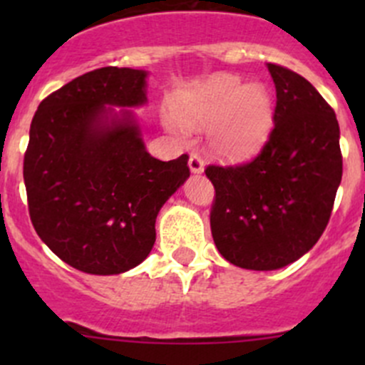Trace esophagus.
<instances>
[{"label":"esophagus","instance_id":"34e87169","mask_svg":"<svg viewBox=\"0 0 365 365\" xmlns=\"http://www.w3.org/2000/svg\"><path fill=\"white\" fill-rule=\"evenodd\" d=\"M189 168H190V171L196 173V175H200V173L205 171V162L200 155H197V153H190Z\"/></svg>","mask_w":365,"mask_h":365}]
</instances>
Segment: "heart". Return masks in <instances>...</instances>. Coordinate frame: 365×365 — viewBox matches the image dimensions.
Returning <instances> with one entry per match:
<instances>
[{
    "instance_id": "obj_1",
    "label": "heart",
    "mask_w": 365,
    "mask_h": 365,
    "mask_svg": "<svg viewBox=\"0 0 365 365\" xmlns=\"http://www.w3.org/2000/svg\"><path fill=\"white\" fill-rule=\"evenodd\" d=\"M175 114L164 123L185 139L190 128L208 125V146L213 155L227 162L256 157L274 128V97L263 83H242L231 73H215L205 83L182 91L175 101Z\"/></svg>"
}]
</instances>
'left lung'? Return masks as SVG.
Instances as JSON below:
<instances>
[{
  "instance_id": "obj_1",
  "label": "left lung",
  "mask_w": 365,
  "mask_h": 365,
  "mask_svg": "<svg viewBox=\"0 0 365 365\" xmlns=\"http://www.w3.org/2000/svg\"><path fill=\"white\" fill-rule=\"evenodd\" d=\"M277 91L274 130L256 159L208 165L215 187L212 237L224 259L247 270H277L314 247L342 176L339 123L314 86L268 63Z\"/></svg>"
}]
</instances>
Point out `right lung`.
<instances>
[{
  "mask_svg": "<svg viewBox=\"0 0 365 365\" xmlns=\"http://www.w3.org/2000/svg\"><path fill=\"white\" fill-rule=\"evenodd\" d=\"M146 77L118 67L76 77L40 102L29 127L24 185L33 227L86 274L143 263L160 208L190 176L187 155L162 162L146 152L132 111L148 102Z\"/></svg>",
  "mask_w": 365,
  "mask_h": 365,
  "instance_id": "right-lung-1",
  "label": "right lung"
}]
</instances>
